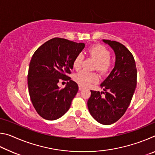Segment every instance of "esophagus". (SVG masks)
I'll use <instances>...</instances> for the list:
<instances>
[{
	"label": "esophagus",
	"instance_id": "1",
	"mask_svg": "<svg viewBox=\"0 0 155 155\" xmlns=\"http://www.w3.org/2000/svg\"><path fill=\"white\" fill-rule=\"evenodd\" d=\"M83 89V87H82V86H81V85L78 86V90H82Z\"/></svg>",
	"mask_w": 155,
	"mask_h": 155
}]
</instances>
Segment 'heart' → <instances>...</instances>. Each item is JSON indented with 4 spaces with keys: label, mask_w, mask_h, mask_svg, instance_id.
<instances>
[{
    "label": "heart",
    "mask_w": 155,
    "mask_h": 155,
    "mask_svg": "<svg viewBox=\"0 0 155 155\" xmlns=\"http://www.w3.org/2000/svg\"><path fill=\"white\" fill-rule=\"evenodd\" d=\"M89 55L97 61L96 69L101 74H105L109 72L112 67V63L110 60L111 53L106 47L101 44H97L91 47L88 51ZM84 56L82 53L77 54L72 62V66L76 70H78L82 67ZM74 80L82 87L90 86L98 81V75L96 72H89L82 70L74 75Z\"/></svg>",
    "instance_id": "heart-1"
}]
</instances>
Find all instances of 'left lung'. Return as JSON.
Masks as SVG:
<instances>
[{
  "mask_svg": "<svg viewBox=\"0 0 155 155\" xmlns=\"http://www.w3.org/2000/svg\"><path fill=\"white\" fill-rule=\"evenodd\" d=\"M114 50L115 66L101 84L104 91L91 90L89 111L97 122L109 125L117 122L129 106L137 85V68L133 54L123 44L103 40ZM105 94L104 97L101 94Z\"/></svg>",
  "mask_w": 155,
  "mask_h": 155,
  "instance_id": "left-lung-1",
  "label": "left lung"
}]
</instances>
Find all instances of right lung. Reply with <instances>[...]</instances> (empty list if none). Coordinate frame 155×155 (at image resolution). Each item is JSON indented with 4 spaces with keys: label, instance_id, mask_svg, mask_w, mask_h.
Returning a JSON list of instances; mask_svg holds the SVG:
<instances>
[{
    "label": "right lung",
    "instance_id": "obj_1",
    "mask_svg": "<svg viewBox=\"0 0 155 155\" xmlns=\"http://www.w3.org/2000/svg\"><path fill=\"white\" fill-rule=\"evenodd\" d=\"M85 46L84 43L55 38L34 52L28 72V93L34 108L44 119L57 120L69 110L78 86L68 74L74 57ZM61 80L69 81L64 89L58 86Z\"/></svg>",
    "mask_w": 155,
    "mask_h": 155
}]
</instances>
